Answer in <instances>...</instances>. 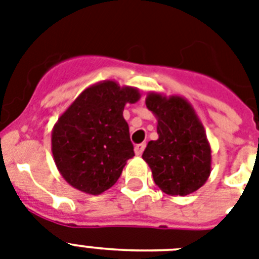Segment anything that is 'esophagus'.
<instances>
[{
    "mask_svg": "<svg viewBox=\"0 0 259 259\" xmlns=\"http://www.w3.org/2000/svg\"><path fill=\"white\" fill-rule=\"evenodd\" d=\"M145 146H146L145 142H142V144H137V145L134 146L136 154H137V156H141V154L144 153V150H145Z\"/></svg>",
    "mask_w": 259,
    "mask_h": 259,
    "instance_id": "obj_1",
    "label": "esophagus"
}]
</instances>
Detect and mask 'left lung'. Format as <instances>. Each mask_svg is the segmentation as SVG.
<instances>
[{
  "mask_svg": "<svg viewBox=\"0 0 259 259\" xmlns=\"http://www.w3.org/2000/svg\"><path fill=\"white\" fill-rule=\"evenodd\" d=\"M146 107L157 117L158 140L142 158L162 192L185 196L204 184L211 172V148L192 106L181 97L149 94Z\"/></svg>",
  "mask_w": 259,
  "mask_h": 259,
  "instance_id": "obj_1",
  "label": "left lung"
}]
</instances>
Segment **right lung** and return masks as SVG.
<instances>
[{"label": "right lung", "instance_id": "1", "mask_svg": "<svg viewBox=\"0 0 259 259\" xmlns=\"http://www.w3.org/2000/svg\"><path fill=\"white\" fill-rule=\"evenodd\" d=\"M138 99V90L106 80L84 90L59 118L52 153L68 184L99 195L117 183L134 156L123 107Z\"/></svg>", "mask_w": 259, "mask_h": 259}]
</instances>
